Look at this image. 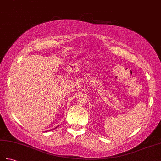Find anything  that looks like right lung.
Returning <instances> with one entry per match:
<instances>
[{
  "label": "right lung",
  "instance_id": "right-lung-1",
  "mask_svg": "<svg viewBox=\"0 0 161 161\" xmlns=\"http://www.w3.org/2000/svg\"><path fill=\"white\" fill-rule=\"evenodd\" d=\"M58 126H57V127H55V128H57V127H58ZM54 129H51V130H49V131H50V130H53ZM45 132H46V131H45Z\"/></svg>",
  "mask_w": 161,
  "mask_h": 161
}]
</instances>
